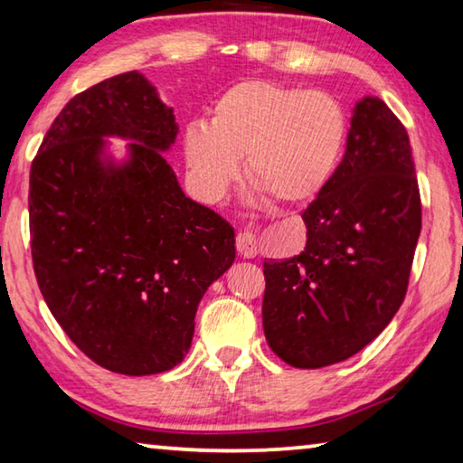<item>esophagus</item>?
<instances>
[{
	"label": "esophagus",
	"mask_w": 463,
	"mask_h": 463,
	"mask_svg": "<svg viewBox=\"0 0 463 463\" xmlns=\"http://www.w3.org/2000/svg\"><path fill=\"white\" fill-rule=\"evenodd\" d=\"M234 247H237V251L247 260H251V258H255V255H258V241H255V234L247 232V231H241L237 234Z\"/></svg>",
	"instance_id": "esophagus-1"
}]
</instances>
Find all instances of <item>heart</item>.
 <instances>
[{
  "mask_svg": "<svg viewBox=\"0 0 463 463\" xmlns=\"http://www.w3.org/2000/svg\"><path fill=\"white\" fill-rule=\"evenodd\" d=\"M348 134L342 102L326 90H303L269 80H243L214 102L210 126L194 121L183 150L194 185L205 200H220L245 177L280 203L311 200L335 171Z\"/></svg>",
  "mask_w": 463,
  "mask_h": 463,
  "instance_id": "heart-1",
  "label": "heart"
}]
</instances>
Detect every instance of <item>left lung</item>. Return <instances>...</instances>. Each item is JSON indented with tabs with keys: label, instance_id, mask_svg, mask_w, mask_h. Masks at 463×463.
<instances>
[{
	"label": "left lung",
	"instance_id": "8db88e82",
	"mask_svg": "<svg viewBox=\"0 0 463 463\" xmlns=\"http://www.w3.org/2000/svg\"><path fill=\"white\" fill-rule=\"evenodd\" d=\"M303 220V251L263 261V332L284 363L321 369L375 340L408 290L420 189L408 131L383 100L358 102L342 163Z\"/></svg>",
	"mask_w": 463,
	"mask_h": 463
}]
</instances>
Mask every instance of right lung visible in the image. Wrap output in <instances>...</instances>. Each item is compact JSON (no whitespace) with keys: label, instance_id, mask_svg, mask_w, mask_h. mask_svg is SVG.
<instances>
[{"label":"right lung","instance_id":"1","mask_svg":"<svg viewBox=\"0 0 463 463\" xmlns=\"http://www.w3.org/2000/svg\"><path fill=\"white\" fill-rule=\"evenodd\" d=\"M102 135L136 138L107 167ZM173 109L137 71L73 97L31 165L36 282L70 340L102 369L154 375L192 346L197 305L234 261V231L183 194L163 152Z\"/></svg>","mask_w":463,"mask_h":463}]
</instances>
